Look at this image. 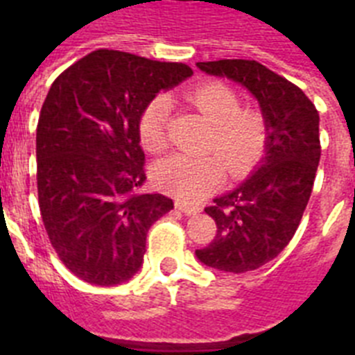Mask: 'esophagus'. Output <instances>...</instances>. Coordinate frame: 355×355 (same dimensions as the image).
<instances>
[{"label":"esophagus","instance_id":"1","mask_svg":"<svg viewBox=\"0 0 355 355\" xmlns=\"http://www.w3.org/2000/svg\"><path fill=\"white\" fill-rule=\"evenodd\" d=\"M175 208L181 209L184 215H193V213L199 211V208H197V206L188 205V202H184V200H175Z\"/></svg>","mask_w":355,"mask_h":355}]
</instances>
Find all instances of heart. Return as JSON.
<instances>
[{
	"instance_id": "heart-1",
	"label": "heart",
	"mask_w": 355,
	"mask_h": 355,
	"mask_svg": "<svg viewBox=\"0 0 355 355\" xmlns=\"http://www.w3.org/2000/svg\"><path fill=\"white\" fill-rule=\"evenodd\" d=\"M213 124L206 150L209 156L174 155L162 159L153 178L162 190L178 199L199 200L209 196L224 181L226 165L229 175L249 174L265 156L268 146V122L259 110L241 108V97L224 81H206L184 94ZM171 103L165 96L153 97L139 119L140 144L149 153H162L168 146Z\"/></svg>"
}]
</instances>
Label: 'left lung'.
<instances>
[{
    "label": "left lung",
    "instance_id": "1",
    "mask_svg": "<svg viewBox=\"0 0 355 355\" xmlns=\"http://www.w3.org/2000/svg\"><path fill=\"white\" fill-rule=\"evenodd\" d=\"M197 67L247 87L268 122L261 168L205 208L216 234L196 250L211 268L243 274L281 254L302 220L322 153L318 110L297 85L256 60L199 62Z\"/></svg>",
    "mask_w": 355,
    "mask_h": 355
}]
</instances>
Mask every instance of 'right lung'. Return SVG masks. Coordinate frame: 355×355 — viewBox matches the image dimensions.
Returning a JSON list of instances; mask_svg holds the SVG:
<instances>
[{
  "label": "right lung",
  "mask_w": 355,
  "mask_h": 355,
  "mask_svg": "<svg viewBox=\"0 0 355 355\" xmlns=\"http://www.w3.org/2000/svg\"><path fill=\"white\" fill-rule=\"evenodd\" d=\"M192 69L97 49L53 81L37 124V192L60 261L85 283L115 286L142 266L147 231L174 208L142 193L144 106Z\"/></svg>",
  "instance_id": "obj_1"
}]
</instances>
